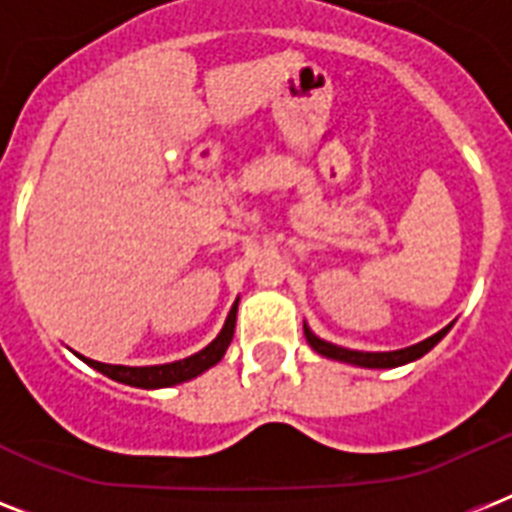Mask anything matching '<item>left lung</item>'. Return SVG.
Returning a JSON list of instances; mask_svg holds the SVG:
<instances>
[{"label": "left lung", "instance_id": "8db88e82", "mask_svg": "<svg viewBox=\"0 0 512 512\" xmlns=\"http://www.w3.org/2000/svg\"><path fill=\"white\" fill-rule=\"evenodd\" d=\"M305 340H308V345H311L316 353H321V356L327 358H335V361H345V364H356V366H366V369H393V366H401V364H409V361H417L420 356H425L433 345H436L441 337L452 329V324L449 327H444L441 332H436L433 337H428V340L417 342V345H409V348H401V350H388V353H364V350H350V348H340V345H332V342L321 340V337H316L311 332V329L305 327Z\"/></svg>", "mask_w": 512, "mask_h": 512}]
</instances>
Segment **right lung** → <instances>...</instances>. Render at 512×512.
Segmentation results:
<instances>
[{
    "mask_svg": "<svg viewBox=\"0 0 512 512\" xmlns=\"http://www.w3.org/2000/svg\"><path fill=\"white\" fill-rule=\"evenodd\" d=\"M236 308H239V300L233 303L228 319H225L223 329L215 340L209 342L207 348L193 353V356L183 358V361H172V364H159V366H116V364H100V361H92V358H84V364H90L92 369H98L100 374H106L111 380L124 382V385H132V388H170L177 382L193 380L199 377L201 372H207L209 366H215L220 358L225 356V350L233 340V329H236Z\"/></svg>",
    "mask_w": 512,
    "mask_h": 512,
    "instance_id": "1",
    "label": "right lung"
}]
</instances>
